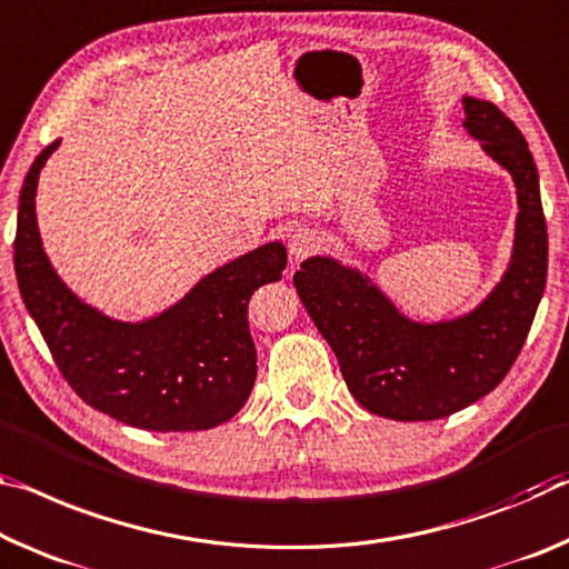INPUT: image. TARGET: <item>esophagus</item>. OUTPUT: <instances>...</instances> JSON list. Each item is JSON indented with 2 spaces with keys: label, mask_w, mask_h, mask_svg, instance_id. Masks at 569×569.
<instances>
[{
  "label": "esophagus",
  "mask_w": 569,
  "mask_h": 569,
  "mask_svg": "<svg viewBox=\"0 0 569 569\" xmlns=\"http://www.w3.org/2000/svg\"><path fill=\"white\" fill-rule=\"evenodd\" d=\"M319 232L311 228H296L291 236H288V252H291L293 260H301L306 256H311L313 250L319 248Z\"/></svg>",
  "instance_id": "34e87169"
}]
</instances>
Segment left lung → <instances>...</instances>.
Returning <instances> with one entry per match:
<instances>
[{"mask_svg": "<svg viewBox=\"0 0 569 569\" xmlns=\"http://www.w3.org/2000/svg\"><path fill=\"white\" fill-rule=\"evenodd\" d=\"M471 137L517 184V236L507 273L466 317L420 323L398 311L369 276L309 258L293 286L339 359L349 392L390 420H438L468 408L517 362L547 283V222L529 143L491 101L463 98Z\"/></svg>", "mask_w": 569, "mask_h": 569, "instance_id": "1", "label": "left lung"}]
</instances>
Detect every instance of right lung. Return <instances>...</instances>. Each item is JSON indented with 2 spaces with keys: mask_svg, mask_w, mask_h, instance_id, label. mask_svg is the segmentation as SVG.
Instances as JSON below:
<instances>
[{
  "mask_svg": "<svg viewBox=\"0 0 569 569\" xmlns=\"http://www.w3.org/2000/svg\"><path fill=\"white\" fill-rule=\"evenodd\" d=\"M58 143L42 149L24 177L14 273L62 377L90 408L141 430H207L230 420L258 372L248 301L263 283L281 281L286 248L268 242L236 258L154 319H108L60 281L42 250L34 192Z\"/></svg>",
  "mask_w": 569,
  "mask_h": 569,
  "instance_id": "1",
  "label": "right lung"
}]
</instances>
